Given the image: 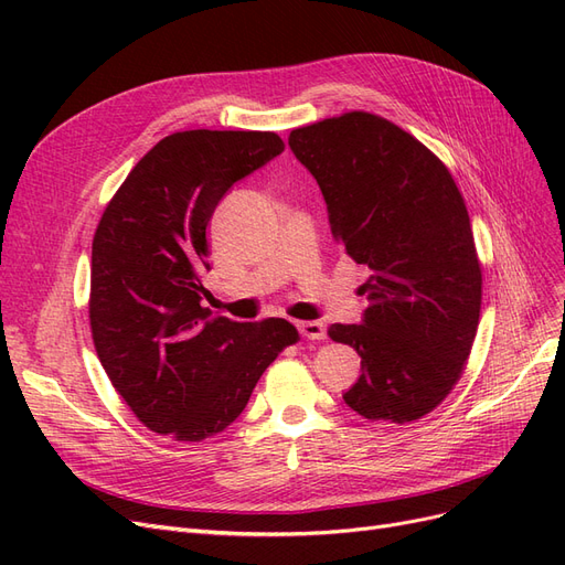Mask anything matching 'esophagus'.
<instances>
[{
    "label": "esophagus",
    "instance_id": "34e87169",
    "mask_svg": "<svg viewBox=\"0 0 565 565\" xmlns=\"http://www.w3.org/2000/svg\"><path fill=\"white\" fill-rule=\"evenodd\" d=\"M297 330L303 339H322L324 337V324L320 320H299Z\"/></svg>",
    "mask_w": 565,
    "mask_h": 565
}]
</instances>
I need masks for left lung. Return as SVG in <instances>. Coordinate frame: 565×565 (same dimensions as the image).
Masks as SVG:
<instances>
[{"label":"left lung","mask_w":565,"mask_h":565,"mask_svg":"<svg viewBox=\"0 0 565 565\" xmlns=\"http://www.w3.org/2000/svg\"><path fill=\"white\" fill-rule=\"evenodd\" d=\"M289 148L320 185L334 241L370 268L363 322L328 330L361 355L347 405L372 422L429 415L465 372L481 316L465 198L429 148L372 113L292 129Z\"/></svg>","instance_id":"8db88e82"}]
</instances>
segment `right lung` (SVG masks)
Segmentation results:
<instances>
[{"instance_id":"1","label":"right lung","mask_w":565,"mask_h":565,"mask_svg":"<svg viewBox=\"0 0 565 565\" xmlns=\"http://www.w3.org/2000/svg\"><path fill=\"white\" fill-rule=\"evenodd\" d=\"M285 150L273 131L164 136L117 188L92 245V337L115 391L150 431L204 440L245 409L299 341L285 318H212L207 224L228 188Z\"/></svg>"}]
</instances>
